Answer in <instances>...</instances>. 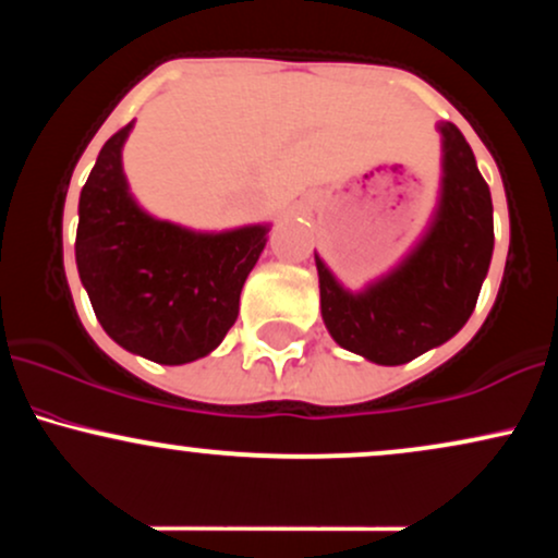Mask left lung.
Returning a JSON list of instances; mask_svg holds the SVG:
<instances>
[{
    "instance_id": "left-lung-1",
    "label": "left lung",
    "mask_w": 558,
    "mask_h": 558,
    "mask_svg": "<svg viewBox=\"0 0 558 558\" xmlns=\"http://www.w3.org/2000/svg\"><path fill=\"white\" fill-rule=\"evenodd\" d=\"M440 131V185L430 222L399 265L351 291L315 252L319 312L341 349L367 362H412L457 336L475 310L493 257V202L470 144Z\"/></svg>"
}]
</instances>
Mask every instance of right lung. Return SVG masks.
<instances>
[{
    "instance_id": "1",
    "label": "right lung",
    "mask_w": 558,
    "mask_h": 558,
    "mask_svg": "<svg viewBox=\"0 0 558 558\" xmlns=\"http://www.w3.org/2000/svg\"><path fill=\"white\" fill-rule=\"evenodd\" d=\"M133 125L101 146L83 185L75 265L114 343L157 364H189L213 354L233 328L270 222L194 230L146 213L123 170Z\"/></svg>"
}]
</instances>
